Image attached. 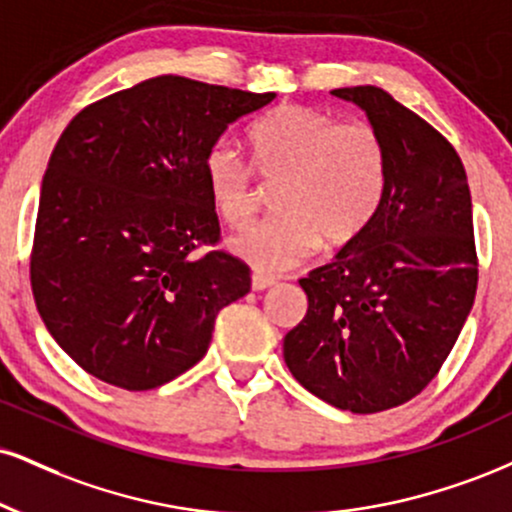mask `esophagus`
<instances>
[{
	"mask_svg": "<svg viewBox=\"0 0 512 512\" xmlns=\"http://www.w3.org/2000/svg\"><path fill=\"white\" fill-rule=\"evenodd\" d=\"M272 276H264V274H252V291H267V288L274 286Z\"/></svg>",
	"mask_w": 512,
	"mask_h": 512,
	"instance_id": "1",
	"label": "esophagus"
}]
</instances>
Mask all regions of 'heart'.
<instances>
[{
  "instance_id": "heart-1",
  "label": "heart",
  "mask_w": 512,
  "mask_h": 512,
  "mask_svg": "<svg viewBox=\"0 0 512 512\" xmlns=\"http://www.w3.org/2000/svg\"><path fill=\"white\" fill-rule=\"evenodd\" d=\"M252 166L226 140L209 147L205 183L224 224L243 229L260 207L255 171L264 186H279V217L238 233L229 250L257 272L298 267L319 245L346 248L367 229L386 190V150L367 121L305 104H283L248 133Z\"/></svg>"
}]
</instances>
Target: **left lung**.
Listing matches in <instances>:
<instances>
[{
	"label": "left lung",
	"instance_id": "left-lung-1",
	"mask_svg": "<svg viewBox=\"0 0 512 512\" xmlns=\"http://www.w3.org/2000/svg\"><path fill=\"white\" fill-rule=\"evenodd\" d=\"M386 150V190L367 229L300 286L307 315L283 360L307 391L357 415L396 408L432 381L477 293L472 197L458 152L374 85L338 88Z\"/></svg>",
	"mask_w": 512,
	"mask_h": 512
}]
</instances>
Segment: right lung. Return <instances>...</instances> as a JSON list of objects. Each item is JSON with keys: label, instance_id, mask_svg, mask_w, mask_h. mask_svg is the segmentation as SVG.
Masks as SVG:
<instances>
[{"label": "right lung", "instance_id": "add662e5", "mask_svg": "<svg viewBox=\"0 0 512 512\" xmlns=\"http://www.w3.org/2000/svg\"><path fill=\"white\" fill-rule=\"evenodd\" d=\"M157 76L90 104L61 133L35 221L30 286L47 331L85 372L157 389L205 357L250 269L219 243L205 157L274 100Z\"/></svg>", "mask_w": 512, "mask_h": 512}]
</instances>
